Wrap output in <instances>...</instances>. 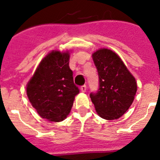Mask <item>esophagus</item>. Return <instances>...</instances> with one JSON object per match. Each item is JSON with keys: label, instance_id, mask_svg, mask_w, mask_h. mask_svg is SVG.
Segmentation results:
<instances>
[{"label": "esophagus", "instance_id": "obj_1", "mask_svg": "<svg viewBox=\"0 0 160 160\" xmlns=\"http://www.w3.org/2000/svg\"><path fill=\"white\" fill-rule=\"evenodd\" d=\"M81 90H82V92H83V93L86 92V91H87V86H86V85H84V86L81 87Z\"/></svg>", "mask_w": 160, "mask_h": 160}]
</instances>
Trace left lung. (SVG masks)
Here are the masks:
<instances>
[{"label": "left lung", "mask_w": 160, "mask_h": 160, "mask_svg": "<svg viewBox=\"0 0 160 160\" xmlns=\"http://www.w3.org/2000/svg\"><path fill=\"white\" fill-rule=\"evenodd\" d=\"M99 78V89L90 94L97 114L107 120L118 119L135 99L137 82L135 77L115 52L101 48L92 53Z\"/></svg>", "instance_id": "8db88e82"}]
</instances>
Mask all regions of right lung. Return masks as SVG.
<instances>
[{
	"mask_svg": "<svg viewBox=\"0 0 160 160\" xmlns=\"http://www.w3.org/2000/svg\"><path fill=\"white\" fill-rule=\"evenodd\" d=\"M70 52H49L41 61L26 86L32 107L49 122H62L67 118L79 93L69 66Z\"/></svg>",
	"mask_w": 160,
	"mask_h": 160,
	"instance_id": "1",
	"label": "right lung"
}]
</instances>
